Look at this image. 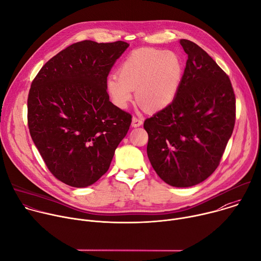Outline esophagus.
I'll return each instance as SVG.
<instances>
[{
  "label": "esophagus",
  "instance_id": "1",
  "mask_svg": "<svg viewBox=\"0 0 261 261\" xmlns=\"http://www.w3.org/2000/svg\"><path fill=\"white\" fill-rule=\"evenodd\" d=\"M142 120L139 119V118H136V117H133L132 118V127H139L142 125Z\"/></svg>",
  "mask_w": 261,
  "mask_h": 261
}]
</instances>
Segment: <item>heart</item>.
I'll list each match as a JSON object with an SVG mask.
<instances>
[{"mask_svg": "<svg viewBox=\"0 0 261 261\" xmlns=\"http://www.w3.org/2000/svg\"><path fill=\"white\" fill-rule=\"evenodd\" d=\"M118 73L106 82L107 92L118 107L126 108L136 90L137 101L145 109L157 111L174 99L182 75V63L170 50L139 48L123 61Z\"/></svg>", "mask_w": 261, "mask_h": 261, "instance_id": "obj_1", "label": "heart"}]
</instances>
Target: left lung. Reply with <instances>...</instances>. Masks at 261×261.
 Wrapping results in <instances>:
<instances>
[{"mask_svg": "<svg viewBox=\"0 0 261 261\" xmlns=\"http://www.w3.org/2000/svg\"><path fill=\"white\" fill-rule=\"evenodd\" d=\"M188 55L172 102L144 121L147 157L173 187H191L218 167L236 123V96L226 73L197 44L180 39Z\"/></svg>", "mask_w": 261, "mask_h": 261, "instance_id": "1", "label": "left lung"}]
</instances>
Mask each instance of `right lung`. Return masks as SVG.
Listing matches in <instances>:
<instances>
[{
    "instance_id": "1",
    "label": "right lung",
    "mask_w": 261,
    "mask_h": 261,
    "mask_svg": "<svg viewBox=\"0 0 261 261\" xmlns=\"http://www.w3.org/2000/svg\"><path fill=\"white\" fill-rule=\"evenodd\" d=\"M128 46L124 41L74 43L53 57L31 85V137L49 171L71 187L97 181L129 130L132 116L109 101L106 88Z\"/></svg>"
}]
</instances>
